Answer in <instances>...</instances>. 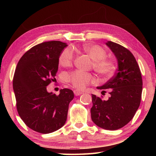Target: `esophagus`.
I'll return each instance as SVG.
<instances>
[{
  "mask_svg": "<svg viewBox=\"0 0 156 156\" xmlns=\"http://www.w3.org/2000/svg\"><path fill=\"white\" fill-rule=\"evenodd\" d=\"M73 93H74L75 96H80V95H81L82 94H83V91H80V90H78V89H76V90L73 91Z\"/></svg>",
  "mask_w": 156,
  "mask_h": 156,
  "instance_id": "1",
  "label": "esophagus"
}]
</instances>
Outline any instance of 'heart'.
<instances>
[{"label":"heart","instance_id":"b5f03b06","mask_svg":"<svg viewBox=\"0 0 156 156\" xmlns=\"http://www.w3.org/2000/svg\"><path fill=\"white\" fill-rule=\"evenodd\" d=\"M83 50L90 56L93 61V67L100 75L110 76L115 70V64L113 60L105 57L107 52L104 48L98 44H84ZM75 54L71 47H67L61 52L59 56V63L62 67H69L73 62ZM67 80L76 89H83L89 84L94 82V78L90 73L74 71L69 73Z\"/></svg>","mask_w":156,"mask_h":156}]
</instances>
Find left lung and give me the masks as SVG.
<instances>
[{
    "label": "left lung",
    "instance_id": "left-lung-1",
    "mask_svg": "<svg viewBox=\"0 0 156 156\" xmlns=\"http://www.w3.org/2000/svg\"><path fill=\"white\" fill-rule=\"evenodd\" d=\"M106 44L115 54L118 68L115 76L104 85L97 87L102 89V93L108 89L109 99L103 100L102 96L92 94L91 116L99 127L117 130L130 122L138 109L142 79L138 62L129 49L112 41H108Z\"/></svg>",
    "mask_w": 156,
    "mask_h": 156
}]
</instances>
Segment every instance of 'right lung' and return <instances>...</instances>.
<instances>
[{"mask_svg":"<svg viewBox=\"0 0 156 156\" xmlns=\"http://www.w3.org/2000/svg\"><path fill=\"white\" fill-rule=\"evenodd\" d=\"M67 46L58 41L36 44L25 53L16 68L13 88L18 115L28 127L38 133H52L67 120L73 92L65 88L56 95L47 90L56 79L60 54Z\"/></svg>","mask_w":156,"mask_h":156,"instance_id":"right-lung-1","label":"right lung"}]
</instances>
